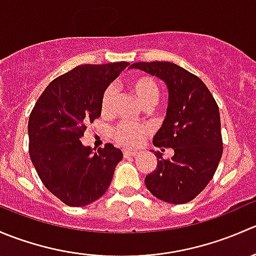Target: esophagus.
Returning a JSON list of instances; mask_svg holds the SVG:
<instances>
[{"label":"esophagus","instance_id":"esophagus-1","mask_svg":"<svg viewBox=\"0 0 256 256\" xmlns=\"http://www.w3.org/2000/svg\"><path fill=\"white\" fill-rule=\"evenodd\" d=\"M122 154H124V157H125V158H128V157L136 156V154H138V152H136V151H128V150H124Z\"/></svg>","mask_w":256,"mask_h":256}]
</instances>
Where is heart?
Masks as SVG:
<instances>
[{
	"instance_id": "1",
	"label": "heart",
	"mask_w": 256,
	"mask_h": 256,
	"mask_svg": "<svg viewBox=\"0 0 256 256\" xmlns=\"http://www.w3.org/2000/svg\"><path fill=\"white\" fill-rule=\"evenodd\" d=\"M131 92L138 99V102L144 108L151 109L157 104L161 95V88L158 82L150 76H138L130 80L128 82ZM116 100H118V92L114 85H109L102 92L100 99V112L102 115H110L114 112ZM148 132V128L144 125H135L130 122H118L112 126L110 130V136L116 144L126 148H135L140 146L144 141V136Z\"/></svg>"
}]
</instances>
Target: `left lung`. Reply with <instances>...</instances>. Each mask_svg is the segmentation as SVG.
<instances>
[{"label":"left lung","mask_w":256,"mask_h":256,"mask_svg":"<svg viewBox=\"0 0 256 256\" xmlns=\"http://www.w3.org/2000/svg\"><path fill=\"white\" fill-rule=\"evenodd\" d=\"M168 86L170 102L161 128L154 138L157 147H171L174 154L162 158L144 178L147 190L172 204H183L197 197L216 174L223 154L219 108L207 85L197 76L170 62L131 64Z\"/></svg>","instance_id":"obj_1"}]
</instances>
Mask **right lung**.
<instances>
[{
  "mask_svg": "<svg viewBox=\"0 0 256 256\" xmlns=\"http://www.w3.org/2000/svg\"><path fill=\"white\" fill-rule=\"evenodd\" d=\"M130 63L82 64L52 80L28 120L30 157L46 188L70 207L99 200L109 188L122 152L112 144L92 154L80 142L100 116V99Z\"/></svg>",
  "mask_w": 256,
  "mask_h": 256,
  "instance_id": "1",
  "label": "right lung"
}]
</instances>
